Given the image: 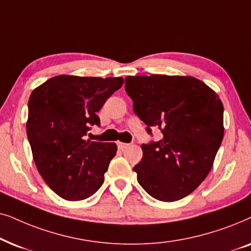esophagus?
<instances>
[{"mask_svg": "<svg viewBox=\"0 0 251 251\" xmlns=\"http://www.w3.org/2000/svg\"><path fill=\"white\" fill-rule=\"evenodd\" d=\"M117 146H118V148L119 149H125V148H127V147L129 146L128 143H124V142H117Z\"/></svg>", "mask_w": 251, "mask_h": 251, "instance_id": "1", "label": "esophagus"}]
</instances>
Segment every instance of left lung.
Wrapping results in <instances>:
<instances>
[{"mask_svg": "<svg viewBox=\"0 0 251 251\" xmlns=\"http://www.w3.org/2000/svg\"><path fill=\"white\" fill-rule=\"evenodd\" d=\"M133 111L163 138L143 143L141 162L133 170L150 196L178 201L209 175L224 136V106L201 80L180 75L126 76Z\"/></svg>", "mask_w": 251, "mask_h": 251, "instance_id": "1", "label": "left lung"}]
</instances>
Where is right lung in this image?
Here are the masks:
<instances>
[{"label":"right lung","instance_id":"add662e5","mask_svg":"<svg viewBox=\"0 0 251 251\" xmlns=\"http://www.w3.org/2000/svg\"><path fill=\"white\" fill-rule=\"evenodd\" d=\"M123 78L57 75L32 92L27 138L38 171L68 201L85 200L100 189L117 152L116 143L91 141L100 126L98 111L123 86Z\"/></svg>","mask_w":251,"mask_h":251}]
</instances>
